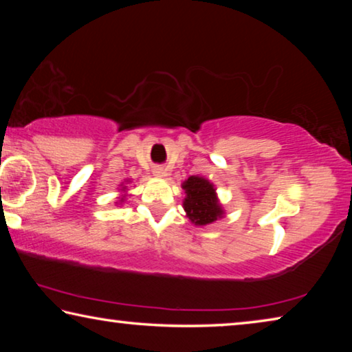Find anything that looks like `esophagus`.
<instances>
[{"mask_svg": "<svg viewBox=\"0 0 352 352\" xmlns=\"http://www.w3.org/2000/svg\"><path fill=\"white\" fill-rule=\"evenodd\" d=\"M153 175L157 177V178H163V177H166V170L163 168H155L153 169Z\"/></svg>", "mask_w": 352, "mask_h": 352, "instance_id": "1", "label": "esophagus"}]
</instances>
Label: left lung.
I'll return each mask as SVG.
<instances>
[{"label": "left lung", "mask_w": 352, "mask_h": 352, "mask_svg": "<svg viewBox=\"0 0 352 352\" xmlns=\"http://www.w3.org/2000/svg\"><path fill=\"white\" fill-rule=\"evenodd\" d=\"M184 190L183 208L190 223L195 226L211 225L225 216L217 197L216 186L201 175H190L182 183Z\"/></svg>", "instance_id": "left-lung-1"}]
</instances>
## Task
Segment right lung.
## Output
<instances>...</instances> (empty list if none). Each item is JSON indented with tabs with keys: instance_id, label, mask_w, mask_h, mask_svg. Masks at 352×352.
Returning a JSON list of instances; mask_svg holds the SVG:
<instances>
[{
	"instance_id": "1",
	"label": "right lung",
	"mask_w": 352,
	"mask_h": 352,
	"mask_svg": "<svg viewBox=\"0 0 352 352\" xmlns=\"http://www.w3.org/2000/svg\"><path fill=\"white\" fill-rule=\"evenodd\" d=\"M129 183H130V180H126V182H122L121 184H119V188H121V189H118V192H121V194H119L116 205H122L124 201L127 200L129 195H130V194H129V188H127Z\"/></svg>"
}]
</instances>
